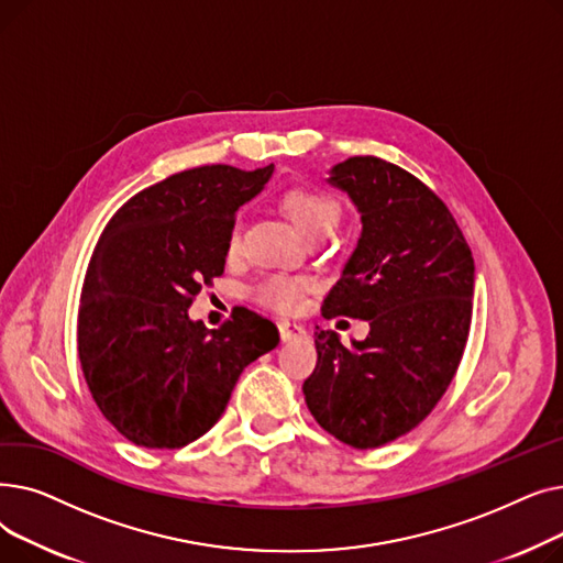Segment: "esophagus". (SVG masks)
<instances>
[{
	"instance_id": "obj_1",
	"label": "esophagus",
	"mask_w": 563,
	"mask_h": 563,
	"mask_svg": "<svg viewBox=\"0 0 563 563\" xmlns=\"http://www.w3.org/2000/svg\"><path fill=\"white\" fill-rule=\"evenodd\" d=\"M278 333H280L283 342H291V340L306 335V327H303V323L283 319V321H278Z\"/></svg>"
}]
</instances>
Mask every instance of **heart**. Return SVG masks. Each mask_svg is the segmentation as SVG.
<instances>
[{
    "label": "heart",
    "instance_id": "obj_1",
    "mask_svg": "<svg viewBox=\"0 0 563 563\" xmlns=\"http://www.w3.org/2000/svg\"><path fill=\"white\" fill-rule=\"evenodd\" d=\"M280 205L289 221L297 225L303 234L314 230H333L340 219V205L333 196L323 194L312 187H291L283 194ZM240 246V230L230 232L228 249L234 251ZM308 289V280L301 276L289 274H266L251 287V297L260 306L274 308L280 312L297 310L303 301V294Z\"/></svg>",
    "mask_w": 563,
    "mask_h": 563
}]
</instances>
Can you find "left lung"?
Returning <instances> with one entry per match:
<instances>
[{"label":"left lung","instance_id":"obj_1","mask_svg":"<svg viewBox=\"0 0 563 563\" xmlns=\"http://www.w3.org/2000/svg\"><path fill=\"white\" fill-rule=\"evenodd\" d=\"M329 183L356 205L363 232L321 314L365 319L369 335L344 346L317 327L303 395L321 429L374 450L416 429L450 388L470 333L475 260L448 205L408 170L349 157Z\"/></svg>","mask_w":563,"mask_h":563}]
</instances>
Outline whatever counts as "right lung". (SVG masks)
<instances>
[{"label": "right lung", "instance_id": "right-lung-1", "mask_svg": "<svg viewBox=\"0 0 563 563\" xmlns=\"http://www.w3.org/2000/svg\"><path fill=\"white\" fill-rule=\"evenodd\" d=\"M274 164L198 166L132 196L102 230L77 312L79 363L102 416L139 448L177 450L210 431L236 378L280 335L246 308L207 331L189 317L223 274L234 214Z\"/></svg>", "mask_w": 563, "mask_h": 563}]
</instances>
